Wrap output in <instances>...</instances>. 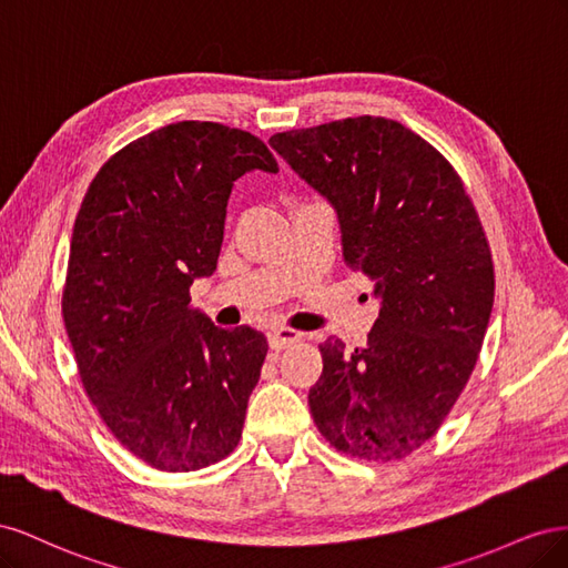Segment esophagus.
<instances>
[{
    "instance_id": "obj_1",
    "label": "esophagus",
    "mask_w": 568,
    "mask_h": 568,
    "mask_svg": "<svg viewBox=\"0 0 568 568\" xmlns=\"http://www.w3.org/2000/svg\"><path fill=\"white\" fill-rule=\"evenodd\" d=\"M301 332L296 329H288V326H274V329L267 332V341H270V348L272 351H284L288 346H294V343L301 341Z\"/></svg>"
}]
</instances>
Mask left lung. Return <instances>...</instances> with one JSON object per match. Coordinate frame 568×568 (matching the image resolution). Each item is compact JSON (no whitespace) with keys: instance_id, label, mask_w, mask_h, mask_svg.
I'll return each mask as SVG.
<instances>
[{"instance_id":"left-lung-1","label":"left lung","mask_w":568,"mask_h":568,"mask_svg":"<svg viewBox=\"0 0 568 568\" xmlns=\"http://www.w3.org/2000/svg\"><path fill=\"white\" fill-rule=\"evenodd\" d=\"M270 146L332 203L343 261L379 298L365 348L320 346L313 419L338 453L403 459L438 432L484 346L495 274L474 203L455 168L388 118L277 132Z\"/></svg>"}]
</instances>
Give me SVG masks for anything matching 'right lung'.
Segmentation results:
<instances>
[{"mask_svg": "<svg viewBox=\"0 0 568 568\" xmlns=\"http://www.w3.org/2000/svg\"><path fill=\"white\" fill-rule=\"evenodd\" d=\"M251 170L280 173L257 136L182 120L113 153L75 217L61 307L80 379L153 469L211 467L242 438L267 338L220 329L189 286L215 272L232 186Z\"/></svg>", "mask_w": 568, "mask_h": 568, "instance_id": "right-lung-1", "label": "right lung"}]
</instances>
